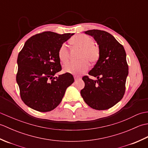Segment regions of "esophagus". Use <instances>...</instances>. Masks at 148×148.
I'll return each instance as SVG.
<instances>
[{"label": "esophagus", "instance_id": "1", "mask_svg": "<svg viewBox=\"0 0 148 148\" xmlns=\"http://www.w3.org/2000/svg\"><path fill=\"white\" fill-rule=\"evenodd\" d=\"M81 79V77H74V80H75V81H79V80H80Z\"/></svg>", "mask_w": 148, "mask_h": 148}]
</instances>
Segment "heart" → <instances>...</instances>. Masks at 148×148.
I'll return each mask as SVG.
<instances>
[{
	"mask_svg": "<svg viewBox=\"0 0 148 148\" xmlns=\"http://www.w3.org/2000/svg\"><path fill=\"white\" fill-rule=\"evenodd\" d=\"M72 45L81 49L78 62H71L64 66V71L72 74H81L86 72L89 69V62L94 64L98 60L100 56L99 48L93 43L90 37L84 34H79L71 39ZM58 58L62 62L65 63L69 58V49L65 45H62L58 50Z\"/></svg>",
	"mask_w": 148,
	"mask_h": 148,
	"instance_id": "obj_1",
	"label": "heart"
}]
</instances>
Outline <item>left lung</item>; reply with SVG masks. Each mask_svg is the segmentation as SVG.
<instances>
[{"label": "left lung", "instance_id": "1", "mask_svg": "<svg viewBox=\"0 0 148 148\" xmlns=\"http://www.w3.org/2000/svg\"><path fill=\"white\" fill-rule=\"evenodd\" d=\"M84 32L95 39L99 45L100 56L88 72L97 79L84 76V88L81 90V95L90 108L108 109L120 101L124 95L128 74L126 52L114 36L106 31L90 30Z\"/></svg>", "mask_w": 148, "mask_h": 148}]
</instances>
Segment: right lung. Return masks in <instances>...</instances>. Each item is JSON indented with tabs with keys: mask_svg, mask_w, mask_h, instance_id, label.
Returning a JSON list of instances; mask_svg holds the SVG:
<instances>
[{
	"mask_svg": "<svg viewBox=\"0 0 148 148\" xmlns=\"http://www.w3.org/2000/svg\"><path fill=\"white\" fill-rule=\"evenodd\" d=\"M74 34L44 32L25 43L18 56L16 82L21 100L29 108L40 112L52 111L74 83V77L67 72L54 77L62 70L59 48Z\"/></svg>",
	"mask_w": 148,
	"mask_h": 148,
	"instance_id": "obj_1",
	"label": "right lung"
}]
</instances>
